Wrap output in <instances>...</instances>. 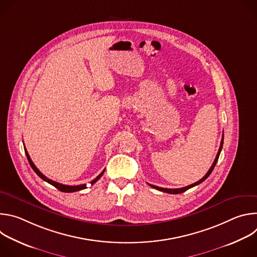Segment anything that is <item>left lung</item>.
Segmentation results:
<instances>
[{
  "instance_id": "left-lung-1",
  "label": "left lung",
  "mask_w": 257,
  "mask_h": 257,
  "mask_svg": "<svg viewBox=\"0 0 257 257\" xmlns=\"http://www.w3.org/2000/svg\"><path fill=\"white\" fill-rule=\"evenodd\" d=\"M223 143H224V134H223V137H222V141H221V145H219L218 152H217V154H216V157H215V159H214V161H213V163H212V165H211L210 169L208 170V172L205 174V176H204L203 178H201L199 181H197V182L193 183V184L188 185V186H186V187H183V188H178V189L162 188V187H158V186H155V185H152V184H149V185H150V186H152L153 188L157 189V190H160V191H162V192H166V193H170V194H179V193H183V192H185L186 190H188V189H190V188H192V187H194V186H196V185H199L200 183H202L204 180H206V179L208 178V176L211 174V172H212V170H213V168H214V166H215V164H216V162H217V160H218L219 154H221V152H222V149H223Z\"/></svg>"
}]
</instances>
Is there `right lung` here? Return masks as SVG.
<instances>
[{
  "label": "right lung",
  "mask_w": 257,
  "mask_h": 257,
  "mask_svg": "<svg viewBox=\"0 0 257 257\" xmlns=\"http://www.w3.org/2000/svg\"><path fill=\"white\" fill-rule=\"evenodd\" d=\"M24 151H25V155H26V158H27V160H28V162H29V165L31 166V168H32V170L38 174V176H40L44 181H46V182H48L49 184H51V185H53L54 187H56L57 189H59L60 191H62V192H75V191H79V190H82V189H85L86 188V184H82V185H77V186H69V185H64V184H61V183H58V182H55V181H53V180H51V179H49V178H47L43 173H41V171L35 167V165L33 164V162L31 161V159H30V157H29V155H28V153H27V151H26V149L24 148ZM104 173V170L94 179V180H92L91 182H90V184L91 185H93L94 183L102 176V174Z\"/></svg>",
  "instance_id": "add662e5"
}]
</instances>
